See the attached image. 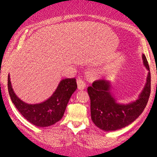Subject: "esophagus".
Wrapping results in <instances>:
<instances>
[{
    "label": "esophagus",
    "mask_w": 157,
    "mask_h": 157,
    "mask_svg": "<svg viewBox=\"0 0 157 157\" xmlns=\"http://www.w3.org/2000/svg\"><path fill=\"white\" fill-rule=\"evenodd\" d=\"M77 88H78L79 90H83L86 87V85L84 82L83 80H82L81 79H79L77 80Z\"/></svg>",
    "instance_id": "obj_1"
}]
</instances>
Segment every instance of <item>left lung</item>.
<instances>
[{"label":"left lung","mask_w":157,"mask_h":157,"mask_svg":"<svg viewBox=\"0 0 157 157\" xmlns=\"http://www.w3.org/2000/svg\"><path fill=\"white\" fill-rule=\"evenodd\" d=\"M142 57L148 74L145 86L135 101L127 104L117 102L111 92L109 80H96L88 88L91 120L101 130L112 131L121 129L132 123L143 112L151 94V73L145 55L142 54Z\"/></svg>","instance_id":"8db88e82"}]
</instances>
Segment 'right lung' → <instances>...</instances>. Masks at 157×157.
<instances>
[{
    "instance_id": "obj_1",
    "label": "right lung",
    "mask_w": 157,
    "mask_h": 157,
    "mask_svg": "<svg viewBox=\"0 0 157 157\" xmlns=\"http://www.w3.org/2000/svg\"><path fill=\"white\" fill-rule=\"evenodd\" d=\"M77 88L76 79H63L49 98L40 103L29 104L21 100L12 89L10 76H8V90L11 100L30 123L38 127H48L62 119L72 94Z\"/></svg>"
}]
</instances>
